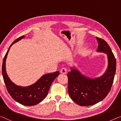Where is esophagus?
Listing matches in <instances>:
<instances>
[{"label": "esophagus", "instance_id": "34e87169", "mask_svg": "<svg viewBox=\"0 0 121 121\" xmlns=\"http://www.w3.org/2000/svg\"><path fill=\"white\" fill-rule=\"evenodd\" d=\"M60 72H61V73H63V74H66V73H67V69H66V68L63 67V68H62V69H61Z\"/></svg>", "mask_w": 121, "mask_h": 121}]
</instances>
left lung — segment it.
<instances>
[{"instance_id":"8db88e82","label":"left lung","mask_w":121,"mask_h":121,"mask_svg":"<svg viewBox=\"0 0 121 121\" xmlns=\"http://www.w3.org/2000/svg\"><path fill=\"white\" fill-rule=\"evenodd\" d=\"M97 52L107 54L108 66L101 77L90 78L74 68L67 73L68 91L74 103L82 106H91L105 98L111 90L116 69V61L109 45L103 39L96 37Z\"/></svg>"}]
</instances>
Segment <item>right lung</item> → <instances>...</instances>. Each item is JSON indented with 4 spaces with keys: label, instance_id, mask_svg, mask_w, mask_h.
Listing matches in <instances>:
<instances>
[{
    "label": "right lung",
    "instance_id": "obj_1",
    "mask_svg": "<svg viewBox=\"0 0 121 121\" xmlns=\"http://www.w3.org/2000/svg\"><path fill=\"white\" fill-rule=\"evenodd\" d=\"M25 35L15 40L10 46L3 59L2 74L6 89L13 99L25 106H33L44 99L54 80L59 76V71L44 74L34 84L27 86H21L14 84L8 77L6 72L5 62L10 47L16 42L23 38Z\"/></svg>",
    "mask_w": 121,
    "mask_h": 121
}]
</instances>
